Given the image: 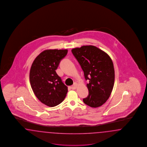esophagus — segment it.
<instances>
[{"label":"esophagus","instance_id":"obj_1","mask_svg":"<svg viewBox=\"0 0 147 147\" xmlns=\"http://www.w3.org/2000/svg\"><path fill=\"white\" fill-rule=\"evenodd\" d=\"M77 86H78V85H77V84H76V82H74V84L71 86V88L73 89V90H75V89H76V88H77Z\"/></svg>","mask_w":147,"mask_h":147}]
</instances>
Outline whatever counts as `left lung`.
Masks as SVG:
<instances>
[{"label":"left lung","instance_id":"obj_1","mask_svg":"<svg viewBox=\"0 0 147 147\" xmlns=\"http://www.w3.org/2000/svg\"><path fill=\"white\" fill-rule=\"evenodd\" d=\"M89 80L88 95L83 99L85 104L92 108L102 106L112 93L115 79L114 65L110 56L98 47L85 45L71 50Z\"/></svg>","mask_w":147,"mask_h":147}]
</instances>
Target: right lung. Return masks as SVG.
Listing matches in <instances>:
<instances>
[{
	"instance_id": "add662e5",
	"label": "right lung",
	"mask_w": 147,
	"mask_h": 147,
	"mask_svg": "<svg viewBox=\"0 0 147 147\" xmlns=\"http://www.w3.org/2000/svg\"><path fill=\"white\" fill-rule=\"evenodd\" d=\"M68 50H46L34 60L30 73V83L36 97L49 107L57 106L63 100L68 88L56 72Z\"/></svg>"
}]
</instances>
